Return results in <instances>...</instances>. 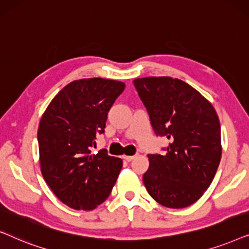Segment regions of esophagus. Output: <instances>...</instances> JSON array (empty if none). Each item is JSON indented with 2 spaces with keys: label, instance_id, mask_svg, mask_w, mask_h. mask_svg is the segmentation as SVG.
<instances>
[{
  "label": "esophagus",
  "instance_id": "1",
  "mask_svg": "<svg viewBox=\"0 0 249 249\" xmlns=\"http://www.w3.org/2000/svg\"><path fill=\"white\" fill-rule=\"evenodd\" d=\"M122 158H124V160H125V161H127V162H130V161H132V160L136 158V156L135 155H131V156L124 155V156H122Z\"/></svg>",
  "mask_w": 249,
  "mask_h": 249
}]
</instances>
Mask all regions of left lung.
<instances>
[{
	"label": "left lung",
	"mask_w": 249,
	"mask_h": 249,
	"mask_svg": "<svg viewBox=\"0 0 249 249\" xmlns=\"http://www.w3.org/2000/svg\"><path fill=\"white\" fill-rule=\"evenodd\" d=\"M134 85L155 134L170 141L165 155H147L149 168L142 177L146 189L165 207L192 205L209 188L220 164L216 111L199 91L177 78H137Z\"/></svg>",
	"instance_id": "obj_1"
}]
</instances>
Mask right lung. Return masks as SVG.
Here are the masks:
<instances>
[{"instance_id":"add662e5","label":"right lung","mask_w":249,"mask_h":249,"mask_svg":"<svg viewBox=\"0 0 249 249\" xmlns=\"http://www.w3.org/2000/svg\"><path fill=\"white\" fill-rule=\"evenodd\" d=\"M122 81L87 78L63 87L40 119L37 139L43 178L61 202L90 211L107 198L122 160L105 149L91 154L107 113L124 91Z\"/></svg>"}]
</instances>
